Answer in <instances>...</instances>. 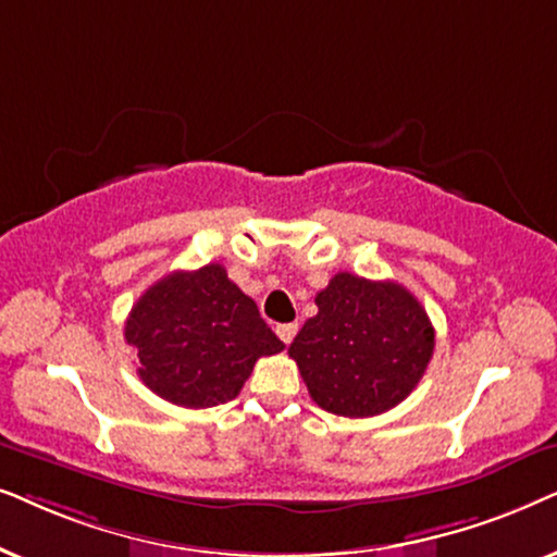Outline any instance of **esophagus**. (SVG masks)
<instances>
[{
    "instance_id": "esophagus-1",
    "label": "esophagus",
    "mask_w": 557,
    "mask_h": 557,
    "mask_svg": "<svg viewBox=\"0 0 557 557\" xmlns=\"http://www.w3.org/2000/svg\"><path fill=\"white\" fill-rule=\"evenodd\" d=\"M274 331H277V336L283 338L285 344H290V341L295 338V333H298V323H280Z\"/></svg>"
}]
</instances>
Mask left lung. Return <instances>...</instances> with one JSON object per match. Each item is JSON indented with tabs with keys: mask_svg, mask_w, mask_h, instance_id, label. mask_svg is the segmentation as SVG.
I'll list each match as a JSON object with an SVG mask.
<instances>
[{
	"mask_svg": "<svg viewBox=\"0 0 557 557\" xmlns=\"http://www.w3.org/2000/svg\"><path fill=\"white\" fill-rule=\"evenodd\" d=\"M315 306L318 315L308 318L287 354L318 407L372 418L418 387L435 331L407 287L338 272L315 295Z\"/></svg>",
	"mask_w": 557,
	"mask_h": 557,
	"instance_id": "left-lung-1",
	"label": "left lung"
}]
</instances>
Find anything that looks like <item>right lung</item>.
<instances>
[{
  "mask_svg": "<svg viewBox=\"0 0 557 557\" xmlns=\"http://www.w3.org/2000/svg\"><path fill=\"white\" fill-rule=\"evenodd\" d=\"M139 380L177 407H213L239 395L259 356L283 351L221 264L173 272L147 287L124 323Z\"/></svg>",
  "mask_w": 557,
  "mask_h": 557,
  "instance_id": "1",
  "label": "right lung"
}]
</instances>
